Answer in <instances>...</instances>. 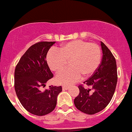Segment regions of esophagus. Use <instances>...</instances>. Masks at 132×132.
Returning a JSON list of instances; mask_svg holds the SVG:
<instances>
[{
    "mask_svg": "<svg viewBox=\"0 0 132 132\" xmlns=\"http://www.w3.org/2000/svg\"><path fill=\"white\" fill-rule=\"evenodd\" d=\"M62 88H63V90H68L69 87L68 86H63Z\"/></svg>",
    "mask_w": 132,
    "mask_h": 132,
    "instance_id": "obj_1",
    "label": "esophagus"
}]
</instances>
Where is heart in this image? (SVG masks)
<instances>
[{
	"instance_id": "obj_1",
	"label": "heart",
	"mask_w": 132,
	"mask_h": 132,
	"mask_svg": "<svg viewBox=\"0 0 132 132\" xmlns=\"http://www.w3.org/2000/svg\"><path fill=\"white\" fill-rule=\"evenodd\" d=\"M101 59L100 47L82 40L67 42L60 46L59 50L52 48L46 56L50 68L55 72L62 69L69 60L71 66L56 75L57 82L61 84H73L79 81L82 75H92L98 68Z\"/></svg>"
}]
</instances>
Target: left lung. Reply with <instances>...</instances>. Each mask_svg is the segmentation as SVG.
Instances as JSON below:
<instances>
[{"instance_id":"8db88e82","label":"left lung","mask_w":132,"mask_h":132,"mask_svg":"<svg viewBox=\"0 0 132 132\" xmlns=\"http://www.w3.org/2000/svg\"><path fill=\"white\" fill-rule=\"evenodd\" d=\"M103 57L98 68L91 77L84 82L91 88L78 86L80 92L74 100L77 109L88 114H94L105 108L114 95L117 86V69L114 55L101 42Z\"/></svg>"}]
</instances>
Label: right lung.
I'll return each instance as SVG.
<instances>
[{
    "label": "right lung",
    "instance_id": "1",
    "mask_svg": "<svg viewBox=\"0 0 132 132\" xmlns=\"http://www.w3.org/2000/svg\"><path fill=\"white\" fill-rule=\"evenodd\" d=\"M55 42L41 41L29 47L17 64L14 72V88L23 107L30 113L44 116L55 108L57 97L62 87L50 86L41 91L54 75L48 67L46 55Z\"/></svg>",
    "mask_w": 132,
    "mask_h": 132
}]
</instances>
